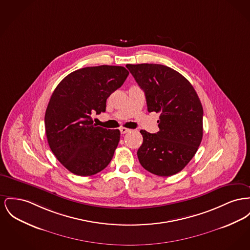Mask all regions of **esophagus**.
<instances>
[{"instance_id": "obj_1", "label": "esophagus", "mask_w": 250, "mask_h": 250, "mask_svg": "<svg viewBox=\"0 0 250 250\" xmlns=\"http://www.w3.org/2000/svg\"><path fill=\"white\" fill-rule=\"evenodd\" d=\"M120 131L122 134H125V133H128L130 131V129H128V128H125V127H121L120 128Z\"/></svg>"}]
</instances>
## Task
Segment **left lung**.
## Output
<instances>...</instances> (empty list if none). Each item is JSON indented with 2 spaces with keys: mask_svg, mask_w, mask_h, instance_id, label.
I'll return each mask as SVG.
<instances>
[{
  "mask_svg": "<svg viewBox=\"0 0 250 250\" xmlns=\"http://www.w3.org/2000/svg\"><path fill=\"white\" fill-rule=\"evenodd\" d=\"M145 91L149 112L160 113L159 132L141 130L144 142L137 155L148 172L170 176L180 172L195 155L203 137V107L191 83L161 64H127Z\"/></svg>",
  "mask_w": 250,
  "mask_h": 250,
  "instance_id": "1",
  "label": "left lung"
}]
</instances>
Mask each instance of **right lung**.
I'll return each mask as SVG.
<instances>
[{"label": "right lung", "instance_id": "add662e5", "mask_svg": "<svg viewBox=\"0 0 250 250\" xmlns=\"http://www.w3.org/2000/svg\"><path fill=\"white\" fill-rule=\"evenodd\" d=\"M128 74L122 66L86 67L68 74L54 90L45 112L47 141L74 175H95L112 160L120 130L96 126L91 114L105 111L106 99Z\"/></svg>", "mask_w": 250, "mask_h": 250}]
</instances>
